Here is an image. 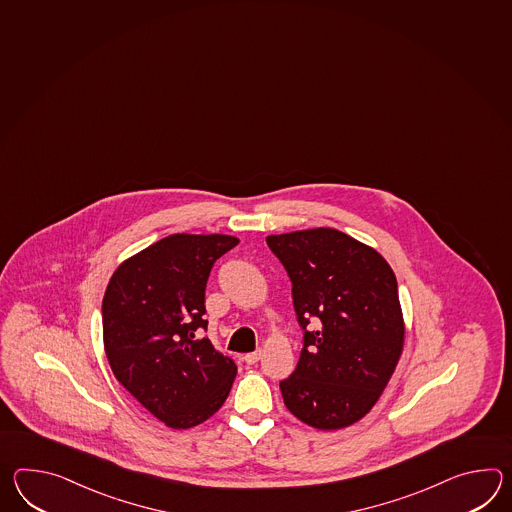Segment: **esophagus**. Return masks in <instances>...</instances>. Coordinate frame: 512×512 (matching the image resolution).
<instances>
[{
  "label": "esophagus",
  "instance_id": "obj_1",
  "mask_svg": "<svg viewBox=\"0 0 512 512\" xmlns=\"http://www.w3.org/2000/svg\"><path fill=\"white\" fill-rule=\"evenodd\" d=\"M261 360V351H255V353H248L244 356V362L248 365L257 364Z\"/></svg>",
  "mask_w": 512,
  "mask_h": 512
}]
</instances>
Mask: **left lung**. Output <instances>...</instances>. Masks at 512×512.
Segmentation results:
<instances>
[{
    "label": "left lung",
    "instance_id": "1",
    "mask_svg": "<svg viewBox=\"0 0 512 512\" xmlns=\"http://www.w3.org/2000/svg\"><path fill=\"white\" fill-rule=\"evenodd\" d=\"M266 242L292 281L303 349L279 384L284 406L318 430L365 417L386 389L404 347L397 277L378 251L316 228L270 235ZM318 330H307L309 319Z\"/></svg>",
    "mask_w": 512,
    "mask_h": 512
}]
</instances>
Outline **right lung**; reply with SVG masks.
Returning a JSON list of instances; mask_svg holds the SVG:
<instances>
[{
    "instance_id": "1",
    "label": "right lung",
    "mask_w": 512,
    "mask_h": 512,
    "mask_svg": "<svg viewBox=\"0 0 512 512\" xmlns=\"http://www.w3.org/2000/svg\"><path fill=\"white\" fill-rule=\"evenodd\" d=\"M237 244L231 235H169L126 259L104 292V351L115 378L174 430L215 415L237 375L231 358L198 338L207 330L211 268Z\"/></svg>"
}]
</instances>
